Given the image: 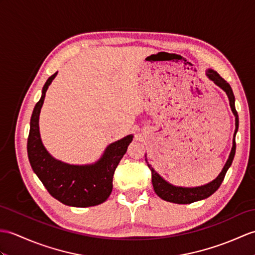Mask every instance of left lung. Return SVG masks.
<instances>
[{"label": "left lung", "mask_w": 255, "mask_h": 255, "mask_svg": "<svg viewBox=\"0 0 255 255\" xmlns=\"http://www.w3.org/2000/svg\"><path fill=\"white\" fill-rule=\"evenodd\" d=\"M205 74L210 80H212L217 87H220L222 90L225 91V93L227 94L230 109H232L233 114L235 115L236 129L234 133L232 151H230L227 162L225 163L220 175H218L214 180H212L209 183H205V185L199 186V187H178V186L171 185V183L165 180L161 175L156 173V170L151 166V164H149V162H147L146 154H145V161L147 163V166H149V168L152 171V185H153V188H154V191L159 198L164 201H167V202L177 203V204H190L193 202H197V201H201L209 198L210 195L214 193L222 185V182L225 178V175H226L227 170L230 167V165H232L233 159L235 157L236 133L238 131L239 118L235 106V96H234L233 89L229 86L228 82L225 81L222 77L215 72V70L209 68L205 72Z\"/></svg>", "instance_id": "1"}]
</instances>
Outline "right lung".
Segmentation results:
<instances>
[{
    "mask_svg": "<svg viewBox=\"0 0 255 255\" xmlns=\"http://www.w3.org/2000/svg\"><path fill=\"white\" fill-rule=\"evenodd\" d=\"M56 75L57 72L46 80L41 99L32 112L27 142L29 162L46 190L63 204L75 208L99 205L110 197L115 169L133 135L128 134L109 144L102 156L92 164L74 165L53 157L41 140L39 117L47 88Z\"/></svg>",
    "mask_w": 255,
    "mask_h": 255,
    "instance_id": "add662e5",
    "label": "right lung"
}]
</instances>
